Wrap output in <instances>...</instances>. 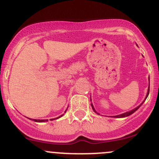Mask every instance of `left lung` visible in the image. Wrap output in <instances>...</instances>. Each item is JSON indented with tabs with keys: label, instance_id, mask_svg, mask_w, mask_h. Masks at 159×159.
I'll return each mask as SVG.
<instances>
[{
	"label": "left lung",
	"instance_id": "obj_1",
	"mask_svg": "<svg viewBox=\"0 0 159 159\" xmlns=\"http://www.w3.org/2000/svg\"><path fill=\"white\" fill-rule=\"evenodd\" d=\"M149 90H150V84H149L148 90V93H147V95H146V98H145V99H146V98H148V94H149ZM90 101H91V99H90ZM143 102H142L141 104H140V105H139L138 107H137V108H134V109L131 110V111H127V112H125V113H123V114L118 115V116H113V117H114V118H124V117H126V116H130V115H132L133 113H134V112H135V111H137V110L138 109V108H140V106H141V105H142V104L143 103ZM91 106H92V108H93V111H94L95 112H96V113H98V112H97L96 111H95L94 108H93V105H92V104H91Z\"/></svg>",
	"mask_w": 159,
	"mask_h": 159
}]
</instances>
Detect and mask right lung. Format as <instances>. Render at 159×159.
Segmentation results:
<instances>
[{
    "label": "right lung",
    "instance_id": "right-lung-1",
    "mask_svg": "<svg viewBox=\"0 0 159 159\" xmlns=\"http://www.w3.org/2000/svg\"><path fill=\"white\" fill-rule=\"evenodd\" d=\"M66 111H65V112H66ZM63 116V115H62ZM59 116V117L58 118H60V117H61V116ZM58 118H56V119H58ZM54 119H51V120H54ZM32 120H33V119H32ZM33 121H34V122H47V121H48V119H33Z\"/></svg>",
    "mask_w": 159,
    "mask_h": 159
}]
</instances>
